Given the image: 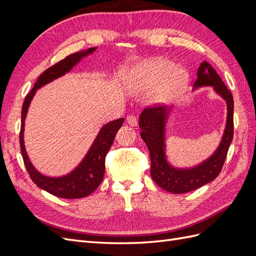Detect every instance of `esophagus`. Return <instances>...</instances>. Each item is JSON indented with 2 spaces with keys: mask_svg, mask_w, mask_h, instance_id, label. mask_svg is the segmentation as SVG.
Returning <instances> with one entry per match:
<instances>
[{
  "mask_svg": "<svg viewBox=\"0 0 256 256\" xmlns=\"http://www.w3.org/2000/svg\"><path fill=\"white\" fill-rule=\"evenodd\" d=\"M127 124L130 127H136L138 125V120L136 116H134V115L127 116Z\"/></svg>",
  "mask_w": 256,
  "mask_h": 256,
  "instance_id": "1",
  "label": "esophagus"
}]
</instances>
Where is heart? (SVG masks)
Listing matches in <instances>:
<instances>
[{
  "label": "heart",
  "mask_w": 256,
  "mask_h": 256,
  "mask_svg": "<svg viewBox=\"0 0 256 256\" xmlns=\"http://www.w3.org/2000/svg\"><path fill=\"white\" fill-rule=\"evenodd\" d=\"M190 76L166 58H152L136 64L128 72L125 85L131 94H143L152 89V102L164 104L180 97L187 90Z\"/></svg>",
  "instance_id": "obj_1"
}]
</instances>
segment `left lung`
Instances as JSON below:
<instances>
[{
    "label": "left lung",
    "instance_id": "left-lung-1",
    "mask_svg": "<svg viewBox=\"0 0 256 256\" xmlns=\"http://www.w3.org/2000/svg\"><path fill=\"white\" fill-rule=\"evenodd\" d=\"M198 79L193 90L212 88L226 104V122L221 141L216 150L200 164L189 168L173 166L166 154V127L173 114L174 106H154L144 109L138 118L141 138L150 154V175L160 188L168 192L180 194L193 191L212 182L221 172L228 147L234 134V100L230 92L219 74L206 60L198 69Z\"/></svg>",
    "mask_w": 256,
    "mask_h": 256
}]
</instances>
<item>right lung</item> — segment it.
<instances>
[{
	"instance_id": "right-lung-1",
	"label": "right lung",
	"mask_w": 256,
	"mask_h": 256,
	"mask_svg": "<svg viewBox=\"0 0 256 256\" xmlns=\"http://www.w3.org/2000/svg\"><path fill=\"white\" fill-rule=\"evenodd\" d=\"M97 50V47L82 50L70 54L64 60L58 62L44 72L34 84L33 90L26 97L21 112V131H20V148L23 161L30 174V180L37 187L49 192L50 194L62 198H82L94 192L102 184L104 175L106 154L113 144L114 138L118 129L122 127L124 118L111 120L100 128L94 142L92 143L88 152L85 154L80 164L70 172L60 176L44 175L33 166L26 150L24 144V127L26 120L30 102L36 94L37 90L44 85L65 76L80 62Z\"/></svg>"
}]
</instances>
